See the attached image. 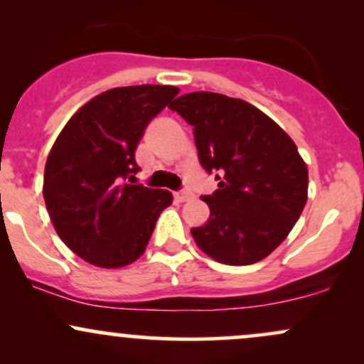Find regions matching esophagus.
<instances>
[{
	"mask_svg": "<svg viewBox=\"0 0 364 364\" xmlns=\"http://www.w3.org/2000/svg\"><path fill=\"white\" fill-rule=\"evenodd\" d=\"M174 198H176V202H186V200H190L191 195L188 193V191H176Z\"/></svg>",
	"mask_w": 364,
	"mask_h": 364,
	"instance_id": "esophagus-1",
	"label": "esophagus"
}]
</instances>
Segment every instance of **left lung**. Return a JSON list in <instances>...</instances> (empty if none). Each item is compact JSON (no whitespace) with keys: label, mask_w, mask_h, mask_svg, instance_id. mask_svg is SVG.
<instances>
[{"label":"left lung","mask_w":364,"mask_h":364,"mask_svg":"<svg viewBox=\"0 0 364 364\" xmlns=\"http://www.w3.org/2000/svg\"><path fill=\"white\" fill-rule=\"evenodd\" d=\"M193 126L198 161L218 173L219 188L202 197L209 221L195 243L214 261H262L289 237L307 202V166L292 138L240 98L195 91L169 105Z\"/></svg>","instance_id":"left-lung-1"}]
</instances>
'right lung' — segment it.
<instances>
[{
  "label": "right lung",
  "mask_w": 364,
  "mask_h": 364,
  "mask_svg": "<svg viewBox=\"0 0 364 364\" xmlns=\"http://www.w3.org/2000/svg\"><path fill=\"white\" fill-rule=\"evenodd\" d=\"M179 93L174 86L114 87L85 103L60 131L45 167L43 197L55 231L90 264L124 267L145 252L167 190L129 185L146 126Z\"/></svg>",
  "instance_id": "1"
}]
</instances>
